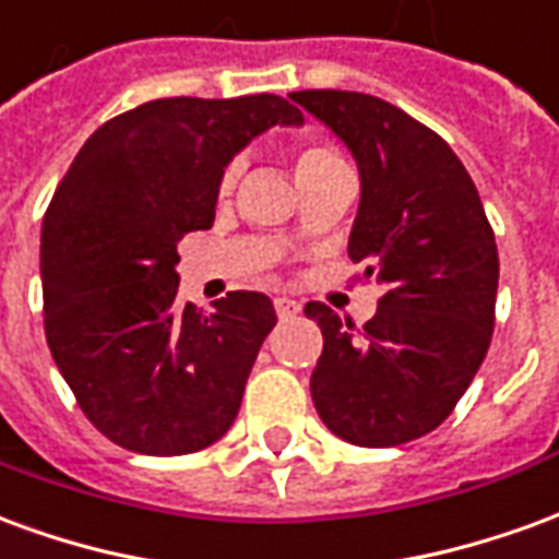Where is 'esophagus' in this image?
<instances>
[{"instance_id": "obj_1", "label": "esophagus", "mask_w": 559, "mask_h": 559, "mask_svg": "<svg viewBox=\"0 0 559 559\" xmlns=\"http://www.w3.org/2000/svg\"><path fill=\"white\" fill-rule=\"evenodd\" d=\"M275 311H278L281 320H287V317L299 314V311H302V305L296 302V299H290V296H278V299H275Z\"/></svg>"}]
</instances>
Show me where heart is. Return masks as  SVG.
<instances>
[{
	"label": "heart",
	"instance_id": "obj_1",
	"mask_svg": "<svg viewBox=\"0 0 559 559\" xmlns=\"http://www.w3.org/2000/svg\"><path fill=\"white\" fill-rule=\"evenodd\" d=\"M329 160H338V152L335 148L323 146V143H308V146L299 148V155H296V173L311 170V167H320V164H329ZM236 176H239V164H230L224 176H221V194H227L236 182Z\"/></svg>",
	"mask_w": 559,
	"mask_h": 559
}]
</instances>
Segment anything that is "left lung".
<instances>
[{
  "instance_id": "1",
  "label": "left lung",
  "mask_w": 559,
  "mask_h": 559,
  "mask_svg": "<svg viewBox=\"0 0 559 559\" xmlns=\"http://www.w3.org/2000/svg\"><path fill=\"white\" fill-rule=\"evenodd\" d=\"M359 167L347 254L383 287L359 332L323 302L311 399L353 445H399L455 411L488 353L500 260L479 191L431 128L395 104L341 90L290 92Z\"/></svg>"
}]
</instances>
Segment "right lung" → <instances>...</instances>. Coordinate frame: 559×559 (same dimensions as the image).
<instances>
[{"label": "right lung", "instance_id": "obj_1", "mask_svg": "<svg viewBox=\"0 0 559 559\" xmlns=\"http://www.w3.org/2000/svg\"><path fill=\"white\" fill-rule=\"evenodd\" d=\"M278 95L158 98L104 122L41 227L44 332L86 419L140 455H188L230 431L263 341L269 296L212 311L179 302L185 233L215 221L221 176L254 138L299 128Z\"/></svg>", "mask_w": 559, "mask_h": 559}]
</instances>
